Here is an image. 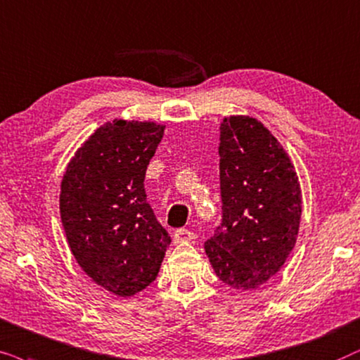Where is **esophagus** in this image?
Wrapping results in <instances>:
<instances>
[{"label": "esophagus", "mask_w": 360, "mask_h": 360, "mask_svg": "<svg viewBox=\"0 0 360 360\" xmlns=\"http://www.w3.org/2000/svg\"><path fill=\"white\" fill-rule=\"evenodd\" d=\"M195 238V233L193 230L188 229H177L174 232V243H183V242H193Z\"/></svg>", "instance_id": "34e87169"}]
</instances>
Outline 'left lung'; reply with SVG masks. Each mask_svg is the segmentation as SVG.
I'll use <instances>...</instances> for the list:
<instances>
[{
    "mask_svg": "<svg viewBox=\"0 0 360 360\" xmlns=\"http://www.w3.org/2000/svg\"><path fill=\"white\" fill-rule=\"evenodd\" d=\"M219 156L222 222L205 240V253L225 285L257 288L295 247L298 176L276 138L250 117L224 120Z\"/></svg>",
    "mask_w": 360,
    "mask_h": 360,
    "instance_id": "left-lung-1",
    "label": "left lung"
}]
</instances>
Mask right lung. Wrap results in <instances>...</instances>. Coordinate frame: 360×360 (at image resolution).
I'll return each mask as SVG.
<instances>
[{"label":"right lung","mask_w":360,"mask_h":360,"mask_svg":"<svg viewBox=\"0 0 360 360\" xmlns=\"http://www.w3.org/2000/svg\"><path fill=\"white\" fill-rule=\"evenodd\" d=\"M162 131L155 123L103 124L62 179L60 219L70 250L95 283L118 296L151 285L171 243L143 183Z\"/></svg>","instance_id":"obj_1"}]
</instances>
